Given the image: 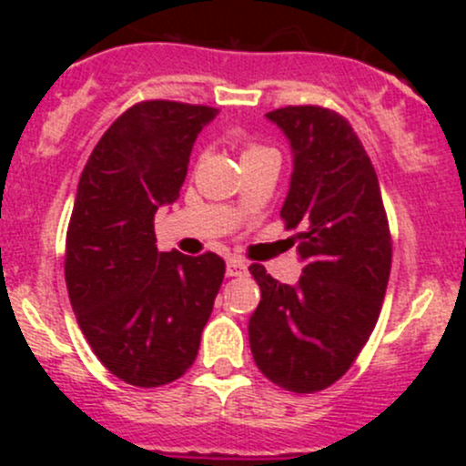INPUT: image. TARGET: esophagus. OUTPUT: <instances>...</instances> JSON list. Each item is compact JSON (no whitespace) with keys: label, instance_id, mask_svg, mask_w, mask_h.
I'll use <instances>...</instances> for the list:
<instances>
[{"label":"esophagus","instance_id":"esophagus-1","mask_svg":"<svg viewBox=\"0 0 466 466\" xmlns=\"http://www.w3.org/2000/svg\"><path fill=\"white\" fill-rule=\"evenodd\" d=\"M248 272V263L241 257H232L228 259V277H243Z\"/></svg>","mask_w":466,"mask_h":466}]
</instances>
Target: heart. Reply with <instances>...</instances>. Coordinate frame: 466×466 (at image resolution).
I'll list each match as a JSON object with an SVG mask.
<instances>
[{"mask_svg": "<svg viewBox=\"0 0 466 466\" xmlns=\"http://www.w3.org/2000/svg\"><path fill=\"white\" fill-rule=\"evenodd\" d=\"M266 155H275V150L268 148V146H263V144H255V142L243 146V164L250 162V159H257V157H266Z\"/></svg>", "mask_w": 466, "mask_h": 466, "instance_id": "heart-1", "label": "heart"}]
</instances>
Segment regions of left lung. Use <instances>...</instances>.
<instances>
[{
  "mask_svg": "<svg viewBox=\"0 0 466 466\" xmlns=\"http://www.w3.org/2000/svg\"><path fill=\"white\" fill-rule=\"evenodd\" d=\"M293 148V177L281 220L299 228L302 277L279 284L261 263L250 272L261 302L248 324L250 350L266 379L313 394L336 383L377 327L392 237L377 171L350 121L320 106L268 112Z\"/></svg>",
  "mask_w": 466,
  "mask_h": 466,
  "instance_id": "1",
  "label": "left lung"
}]
</instances>
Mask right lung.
<instances>
[{
	"label": "right lung",
	"mask_w": 466,
	"mask_h": 466,
	"mask_svg": "<svg viewBox=\"0 0 466 466\" xmlns=\"http://www.w3.org/2000/svg\"><path fill=\"white\" fill-rule=\"evenodd\" d=\"M216 107L135 103L94 146L65 241V281L96 359L137 388H159L194 365L225 277L214 252L155 246V211L180 196L196 137Z\"/></svg>",
	"instance_id": "obj_1"
}]
</instances>
